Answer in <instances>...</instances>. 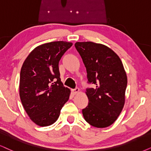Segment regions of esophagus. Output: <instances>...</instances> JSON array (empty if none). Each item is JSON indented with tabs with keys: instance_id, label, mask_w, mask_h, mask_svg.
Segmentation results:
<instances>
[{
	"instance_id": "esophagus-1",
	"label": "esophagus",
	"mask_w": 151,
	"mask_h": 151,
	"mask_svg": "<svg viewBox=\"0 0 151 151\" xmlns=\"http://www.w3.org/2000/svg\"><path fill=\"white\" fill-rule=\"evenodd\" d=\"M72 92L74 95H76L80 92V90H79V88H76L72 90Z\"/></svg>"
}]
</instances>
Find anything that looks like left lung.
<instances>
[{
  "label": "left lung",
  "mask_w": 151,
  "mask_h": 151,
  "mask_svg": "<svg viewBox=\"0 0 151 151\" xmlns=\"http://www.w3.org/2000/svg\"><path fill=\"white\" fill-rule=\"evenodd\" d=\"M76 49L86 68L88 105L82 110L90 125L104 128L112 125L125 104L127 78L119 56L106 46L92 42H77Z\"/></svg>",
  "instance_id": "left-lung-1"
}]
</instances>
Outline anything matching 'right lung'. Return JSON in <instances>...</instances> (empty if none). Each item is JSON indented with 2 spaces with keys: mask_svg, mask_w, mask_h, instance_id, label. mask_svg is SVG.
<instances>
[{
  "mask_svg": "<svg viewBox=\"0 0 151 151\" xmlns=\"http://www.w3.org/2000/svg\"><path fill=\"white\" fill-rule=\"evenodd\" d=\"M72 42H51L35 47L20 72L19 95L30 120L41 127L56 122L69 100L70 90L60 81L58 63Z\"/></svg>",
  "mask_w": 151,
  "mask_h": 151,
  "instance_id": "1",
  "label": "right lung"
}]
</instances>
